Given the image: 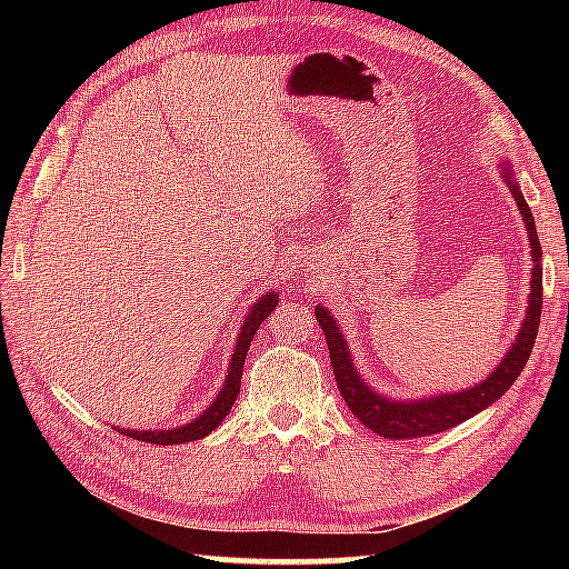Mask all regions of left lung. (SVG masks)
<instances>
[{"label":"left lung","mask_w":569,"mask_h":569,"mask_svg":"<svg viewBox=\"0 0 569 569\" xmlns=\"http://www.w3.org/2000/svg\"><path fill=\"white\" fill-rule=\"evenodd\" d=\"M502 178L507 180L509 192L515 196L519 213L525 218L535 268L532 281H529V306L512 349L507 351L497 369L489 373L485 381H479L477 387H469L455 393H439V397L417 401L381 397V393L373 391L369 383L359 377V371L353 369L349 343H346L341 336L339 323L333 321L329 308L316 306V321H319L326 336V343H329L333 377L336 383H339L346 407L353 411V417L359 419L363 427L377 431L383 439H417L439 435V431H447L451 427H457V423L467 421L469 417H475V413L487 409L489 403H495L509 387H512L519 373H522L529 353H532L539 329V316H542V248H539L532 210H529L522 190H519V186L512 180V170H509L507 162L502 168Z\"/></svg>","instance_id":"8db88e82"}]
</instances>
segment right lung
I'll return each instance as SVG.
<instances>
[{
    "label": "right lung",
    "instance_id": "obj_1",
    "mask_svg": "<svg viewBox=\"0 0 569 569\" xmlns=\"http://www.w3.org/2000/svg\"><path fill=\"white\" fill-rule=\"evenodd\" d=\"M278 303L276 291L266 293L258 298V303L250 308L246 321L240 323V333L236 341V351L230 356L228 363V377L223 389L216 397V401L200 413V417L192 419L190 423H182L178 429H166V431H140V429H120V435L132 437L138 441H150V445H186V441H196L210 435L216 427H220V421L228 417V411L233 409V403L240 393V377H243V363H246V353L250 349V341H253L256 331L261 329V323L266 321V316L273 311Z\"/></svg>",
    "mask_w": 569,
    "mask_h": 569
}]
</instances>
